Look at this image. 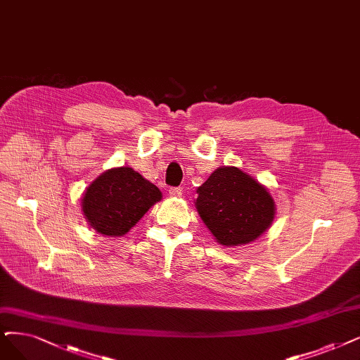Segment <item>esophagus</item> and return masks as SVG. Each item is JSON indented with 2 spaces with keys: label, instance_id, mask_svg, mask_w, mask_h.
<instances>
[{
  "label": "esophagus",
  "instance_id": "1",
  "mask_svg": "<svg viewBox=\"0 0 360 360\" xmlns=\"http://www.w3.org/2000/svg\"><path fill=\"white\" fill-rule=\"evenodd\" d=\"M168 193H169L171 196H174V198H180V196L183 195V189H181V188H169Z\"/></svg>",
  "mask_w": 360,
  "mask_h": 360
}]
</instances>
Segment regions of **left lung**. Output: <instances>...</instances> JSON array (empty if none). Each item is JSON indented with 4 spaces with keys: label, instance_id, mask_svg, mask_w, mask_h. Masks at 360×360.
Masks as SVG:
<instances>
[{
    "label": "left lung",
    "instance_id": "8db88e82",
    "mask_svg": "<svg viewBox=\"0 0 360 360\" xmlns=\"http://www.w3.org/2000/svg\"><path fill=\"white\" fill-rule=\"evenodd\" d=\"M195 207L219 243L245 245L275 219V202L263 184L236 167H220L199 186Z\"/></svg>",
    "mask_w": 360,
    "mask_h": 360
}]
</instances>
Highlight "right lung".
<instances>
[{
    "mask_svg": "<svg viewBox=\"0 0 360 360\" xmlns=\"http://www.w3.org/2000/svg\"><path fill=\"white\" fill-rule=\"evenodd\" d=\"M162 193L130 167L110 168L82 196V212L100 235L122 236L161 200Z\"/></svg>",
    "mask_w": 360,
    "mask_h": 360,
    "instance_id": "add662e5",
    "label": "right lung"
}]
</instances>
